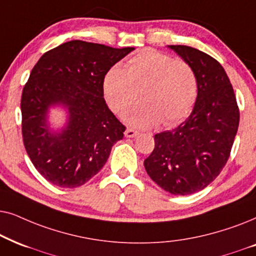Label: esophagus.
Instances as JSON below:
<instances>
[{
	"label": "esophagus",
	"instance_id": "esophagus-1",
	"mask_svg": "<svg viewBox=\"0 0 256 256\" xmlns=\"http://www.w3.org/2000/svg\"><path fill=\"white\" fill-rule=\"evenodd\" d=\"M138 134H139L138 131H136V130H134V128H126V131H125V137L134 138V137H137Z\"/></svg>",
	"mask_w": 256,
	"mask_h": 256
}]
</instances>
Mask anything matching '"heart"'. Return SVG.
Here are the masks:
<instances>
[{"label": "heart", "instance_id": "1", "mask_svg": "<svg viewBox=\"0 0 256 256\" xmlns=\"http://www.w3.org/2000/svg\"><path fill=\"white\" fill-rule=\"evenodd\" d=\"M142 97L126 119L139 128H150L162 120L170 126L185 118L193 108L198 80L193 68L185 60L154 49H145L116 64L103 78V92L108 106L122 114L138 97Z\"/></svg>", "mask_w": 256, "mask_h": 256}]
</instances>
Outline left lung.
Wrapping results in <instances>:
<instances>
[{"mask_svg":"<svg viewBox=\"0 0 256 256\" xmlns=\"http://www.w3.org/2000/svg\"><path fill=\"white\" fill-rule=\"evenodd\" d=\"M170 48L193 68L198 96L185 122L154 136V148L144 166L166 192L187 196L205 188L222 171L239 128L240 111L230 78L216 60L192 46Z\"/></svg>","mask_w":256,"mask_h":256,"instance_id":"1","label":"left lung"}]
</instances>
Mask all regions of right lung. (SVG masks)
I'll list each match as a JSON object with an SVG mask.
<instances>
[{
	"mask_svg": "<svg viewBox=\"0 0 256 256\" xmlns=\"http://www.w3.org/2000/svg\"><path fill=\"white\" fill-rule=\"evenodd\" d=\"M134 48L74 40L46 51L32 68L21 98L23 144L35 168L54 185H84L105 165L125 126L104 100L106 71ZM63 104L67 128L51 132L47 108Z\"/></svg>",
	"mask_w": 256,
	"mask_h": 256,
	"instance_id": "1",
	"label": "right lung"
}]
</instances>
